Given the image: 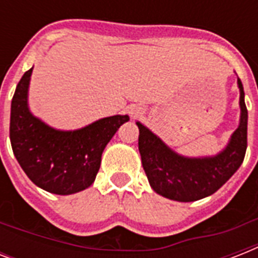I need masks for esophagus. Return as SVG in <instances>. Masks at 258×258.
Listing matches in <instances>:
<instances>
[{"mask_svg": "<svg viewBox=\"0 0 258 258\" xmlns=\"http://www.w3.org/2000/svg\"><path fill=\"white\" fill-rule=\"evenodd\" d=\"M130 113H131V116L133 117H138L142 113V108L141 107L134 105V107H131V108H130Z\"/></svg>", "mask_w": 258, "mask_h": 258, "instance_id": "34e87169", "label": "esophagus"}]
</instances>
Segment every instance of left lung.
<instances>
[{
	"instance_id": "8db88e82",
	"label": "left lung",
	"mask_w": 258,
	"mask_h": 258,
	"mask_svg": "<svg viewBox=\"0 0 258 258\" xmlns=\"http://www.w3.org/2000/svg\"><path fill=\"white\" fill-rule=\"evenodd\" d=\"M237 84L240 88V124L226 147L212 157H183L137 121L142 165L150 186L157 194L178 202L202 200L214 194L242 165L248 145V109L240 79Z\"/></svg>"
}]
</instances>
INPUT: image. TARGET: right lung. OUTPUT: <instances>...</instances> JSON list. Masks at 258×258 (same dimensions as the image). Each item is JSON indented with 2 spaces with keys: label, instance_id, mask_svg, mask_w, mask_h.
<instances>
[{
  "label": "right lung",
  "instance_id": "add662e5",
  "mask_svg": "<svg viewBox=\"0 0 258 258\" xmlns=\"http://www.w3.org/2000/svg\"><path fill=\"white\" fill-rule=\"evenodd\" d=\"M32 71L17 84L10 107V143L17 162L36 186L70 196L93 183L101 154L128 115H113L83 128L62 131L34 116L28 105Z\"/></svg>",
  "mask_w": 258,
  "mask_h": 258
}]
</instances>
